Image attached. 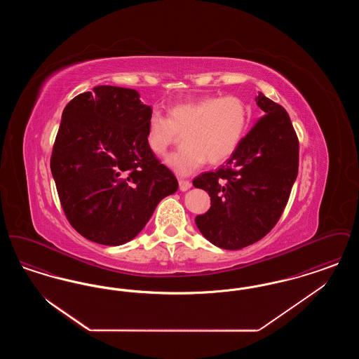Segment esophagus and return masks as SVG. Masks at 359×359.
<instances>
[{
	"mask_svg": "<svg viewBox=\"0 0 359 359\" xmlns=\"http://www.w3.org/2000/svg\"><path fill=\"white\" fill-rule=\"evenodd\" d=\"M191 182L189 180H184V179H179V188H180V191H187L191 188Z\"/></svg>",
	"mask_w": 359,
	"mask_h": 359,
	"instance_id": "1",
	"label": "esophagus"
}]
</instances>
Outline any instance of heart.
Instances as JSON below:
<instances>
[{
  "label": "heart",
  "mask_w": 359,
  "mask_h": 359,
  "mask_svg": "<svg viewBox=\"0 0 359 359\" xmlns=\"http://www.w3.org/2000/svg\"><path fill=\"white\" fill-rule=\"evenodd\" d=\"M249 118L248 106L239 97H203L195 101L175 103L167 118L154 111L148 118L145 141L154 154L167 149L183 135L184 148L168 154L165 164L180 176L198 171L205 160L222 164L241 144Z\"/></svg>",
  "instance_id": "b5f03b06"
}]
</instances>
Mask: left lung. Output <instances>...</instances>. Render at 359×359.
<instances>
[{"mask_svg": "<svg viewBox=\"0 0 359 359\" xmlns=\"http://www.w3.org/2000/svg\"><path fill=\"white\" fill-rule=\"evenodd\" d=\"M256 102L261 117L234 154L192 182L211 198L210 210L195 218L198 229L227 250L246 248L273 229L299 171V140L288 113L262 93Z\"/></svg>", "mask_w": 359, "mask_h": 359, "instance_id": "obj_1", "label": "left lung"}]
</instances>
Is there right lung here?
Returning <instances> with one entry per match:
<instances>
[{"instance_id": "1", "label": "right lung", "mask_w": 359, "mask_h": 359, "mask_svg": "<svg viewBox=\"0 0 359 359\" xmlns=\"http://www.w3.org/2000/svg\"><path fill=\"white\" fill-rule=\"evenodd\" d=\"M152 107L133 88L97 86L63 110L51 156L60 205L93 242L135 238L179 183L145 141Z\"/></svg>"}]
</instances>
